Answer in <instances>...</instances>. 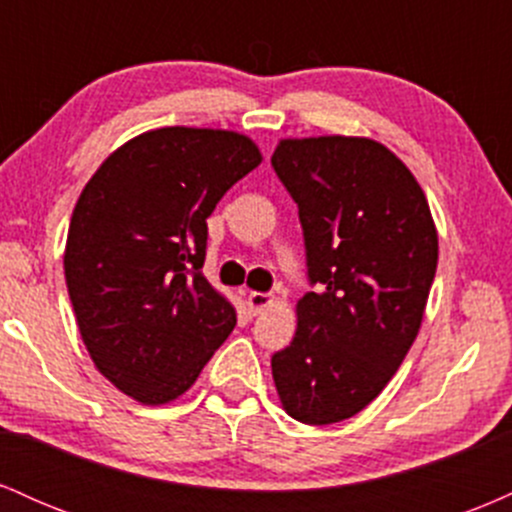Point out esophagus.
Listing matches in <instances>:
<instances>
[{
  "instance_id": "34e87169",
  "label": "esophagus",
  "mask_w": 512,
  "mask_h": 512,
  "mask_svg": "<svg viewBox=\"0 0 512 512\" xmlns=\"http://www.w3.org/2000/svg\"><path fill=\"white\" fill-rule=\"evenodd\" d=\"M272 303V296L269 293H262V291H252L248 296V310L252 315H260L267 305Z\"/></svg>"
}]
</instances>
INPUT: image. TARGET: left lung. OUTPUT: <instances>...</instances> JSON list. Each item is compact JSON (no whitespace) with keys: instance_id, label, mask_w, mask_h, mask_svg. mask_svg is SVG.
<instances>
[{"instance_id":"obj_1","label":"left lung","mask_w":512,"mask_h":512,"mask_svg":"<svg viewBox=\"0 0 512 512\" xmlns=\"http://www.w3.org/2000/svg\"><path fill=\"white\" fill-rule=\"evenodd\" d=\"M272 168L298 207L315 289L272 356L274 385L296 421L337 424L383 392L414 344L438 233L419 182L373 139H284Z\"/></svg>"}]
</instances>
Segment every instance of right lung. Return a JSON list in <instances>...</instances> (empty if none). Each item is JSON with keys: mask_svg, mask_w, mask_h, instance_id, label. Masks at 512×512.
Segmentation results:
<instances>
[{"mask_svg": "<svg viewBox=\"0 0 512 512\" xmlns=\"http://www.w3.org/2000/svg\"><path fill=\"white\" fill-rule=\"evenodd\" d=\"M260 161L243 134L163 127L86 182L64 250L69 301L96 368L137 402L180 397L236 327L202 274L207 219Z\"/></svg>", "mask_w": 512, "mask_h": 512, "instance_id": "1", "label": "right lung"}]
</instances>
